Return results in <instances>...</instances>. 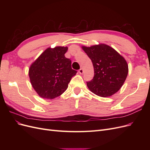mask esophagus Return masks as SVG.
Here are the masks:
<instances>
[{"mask_svg": "<svg viewBox=\"0 0 150 150\" xmlns=\"http://www.w3.org/2000/svg\"><path fill=\"white\" fill-rule=\"evenodd\" d=\"M79 74H83V69H82V68H81V69L79 70Z\"/></svg>", "mask_w": 150, "mask_h": 150, "instance_id": "34e87169", "label": "esophagus"}]
</instances>
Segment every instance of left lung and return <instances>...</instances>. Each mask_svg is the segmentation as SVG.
I'll list each match as a JSON object with an SVG mask.
<instances>
[{
	"label": "left lung",
	"mask_w": 150,
	"mask_h": 150,
	"mask_svg": "<svg viewBox=\"0 0 150 150\" xmlns=\"http://www.w3.org/2000/svg\"><path fill=\"white\" fill-rule=\"evenodd\" d=\"M94 67L93 79L87 82L91 91L101 97H109L119 91L128 73L123 57L108 45L83 47Z\"/></svg>",
	"instance_id": "8db88e82"
}]
</instances>
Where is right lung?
Masks as SVG:
<instances>
[{
	"instance_id": "obj_1",
	"label": "right lung",
	"mask_w": 150,
	"mask_h": 150,
	"mask_svg": "<svg viewBox=\"0 0 150 150\" xmlns=\"http://www.w3.org/2000/svg\"><path fill=\"white\" fill-rule=\"evenodd\" d=\"M67 51V47L47 48L30 66V83L39 96L46 99L59 96L77 73L72 69L70 59L64 56Z\"/></svg>"
}]
</instances>
